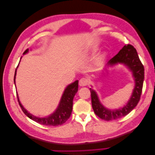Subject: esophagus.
Segmentation results:
<instances>
[{
  "label": "esophagus",
  "instance_id": "obj_1",
  "mask_svg": "<svg viewBox=\"0 0 155 155\" xmlns=\"http://www.w3.org/2000/svg\"><path fill=\"white\" fill-rule=\"evenodd\" d=\"M88 80L87 78H81L79 82V85L81 87H85L88 85Z\"/></svg>",
  "mask_w": 155,
  "mask_h": 155
}]
</instances>
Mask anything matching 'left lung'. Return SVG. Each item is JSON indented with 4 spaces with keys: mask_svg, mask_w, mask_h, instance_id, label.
Masks as SVG:
<instances>
[{
    "mask_svg": "<svg viewBox=\"0 0 155 155\" xmlns=\"http://www.w3.org/2000/svg\"><path fill=\"white\" fill-rule=\"evenodd\" d=\"M117 63L125 64L132 72L134 78L135 87L127 104L121 109L116 110H110L105 108L101 104L96 92L91 88H90L94 112L99 118L106 121L116 120L127 115L137 105L142 91L144 67L139 59L137 50L133 46L131 45H125L114 58L108 61L107 66H112Z\"/></svg>",
    "mask_w": 155,
    "mask_h": 155,
    "instance_id": "8db88e82",
    "label": "left lung"
}]
</instances>
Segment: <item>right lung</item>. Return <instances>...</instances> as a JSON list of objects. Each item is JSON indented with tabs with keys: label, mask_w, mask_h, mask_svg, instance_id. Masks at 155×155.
<instances>
[{
	"label": "right lung",
	"mask_w": 155,
	"mask_h": 155,
	"mask_svg": "<svg viewBox=\"0 0 155 155\" xmlns=\"http://www.w3.org/2000/svg\"><path fill=\"white\" fill-rule=\"evenodd\" d=\"M28 52V49L25 51L23 54H25ZM20 62V61H19ZM17 67V68L18 67ZM17 69L15 72V76H14V83L15 84V76H16ZM78 91V80H76L74 83H71L70 85H68L63 92V94L61 97V99L59 102V106L57 109L54 112L53 114L50 116L45 117V118H38L28 112L22 104L18 99V96L17 92V96L18 104H19L23 112L31 120L36 121L37 123H39L41 125H49V126H58L62 125L65 123L70 117L72 111V106H73V99L75 94L77 93Z\"/></svg>",
	"instance_id": "1"
}]
</instances>
